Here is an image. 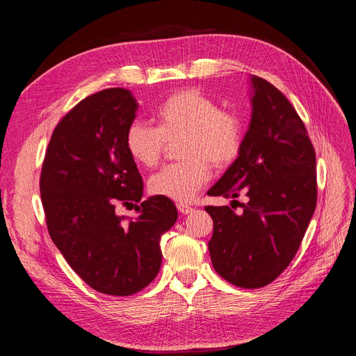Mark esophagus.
<instances>
[{
  "mask_svg": "<svg viewBox=\"0 0 356 356\" xmlns=\"http://www.w3.org/2000/svg\"><path fill=\"white\" fill-rule=\"evenodd\" d=\"M177 208H178V211H179L181 213H184V215L195 211V209H193V208L190 207V204H186V203H178V204H177Z\"/></svg>",
  "mask_w": 356,
  "mask_h": 356,
  "instance_id": "34e87169",
  "label": "esophagus"
}]
</instances>
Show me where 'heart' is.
Masks as SVG:
<instances>
[{"instance_id": "heart-1", "label": "heart", "mask_w": 356, "mask_h": 356, "mask_svg": "<svg viewBox=\"0 0 356 356\" xmlns=\"http://www.w3.org/2000/svg\"><path fill=\"white\" fill-rule=\"evenodd\" d=\"M157 127L141 120L129 124L124 145L143 168H154L166 141L182 136L179 157L184 160L160 169L149 178L153 195L188 202L211 178L213 168H227L238 159L243 143L239 115L221 110L220 104L197 89H181L161 102L156 111Z\"/></svg>"}]
</instances>
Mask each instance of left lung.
I'll return each instance as SVG.
<instances>
[{
	"instance_id": "obj_1",
	"label": "left lung",
	"mask_w": 356,
	"mask_h": 356,
	"mask_svg": "<svg viewBox=\"0 0 356 356\" xmlns=\"http://www.w3.org/2000/svg\"><path fill=\"white\" fill-rule=\"evenodd\" d=\"M252 114L242 149L209 196L236 199L207 207L213 221L212 266L241 288H261L293 261L316 208V154L294 106L264 79L251 77ZM236 202V200H233Z\"/></svg>"
}]
</instances>
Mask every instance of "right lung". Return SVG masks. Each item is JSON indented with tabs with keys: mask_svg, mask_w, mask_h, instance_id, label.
I'll return each mask as SVG.
<instances>
[{
	"mask_svg": "<svg viewBox=\"0 0 356 356\" xmlns=\"http://www.w3.org/2000/svg\"><path fill=\"white\" fill-rule=\"evenodd\" d=\"M138 110L131 90L105 89L80 101L53 131L40 191L51 241L93 289L132 296L157 276L160 238L178 218L174 202H142L144 182L124 145ZM131 206L135 220L117 216Z\"/></svg>",
	"mask_w": 356,
	"mask_h": 356,
	"instance_id": "add662e5",
	"label": "right lung"
}]
</instances>
